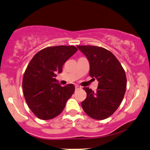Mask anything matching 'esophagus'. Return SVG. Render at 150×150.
<instances>
[{"instance_id": "34e87169", "label": "esophagus", "mask_w": 150, "mask_h": 150, "mask_svg": "<svg viewBox=\"0 0 150 150\" xmlns=\"http://www.w3.org/2000/svg\"><path fill=\"white\" fill-rule=\"evenodd\" d=\"M79 88H81L80 86H77V85H76V86H75V89H79Z\"/></svg>"}]
</instances>
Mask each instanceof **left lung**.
Instances as JSON below:
<instances>
[{
    "label": "left lung",
    "mask_w": 150,
    "mask_h": 150,
    "mask_svg": "<svg viewBox=\"0 0 150 150\" xmlns=\"http://www.w3.org/2000/svg\"><path fill=\"white\" fill-rule=\"evenodd\" d=\"M88 59L89 75L96 78V92L84 87L86 98L81 107L88 116L104 120L111 116L122 102L127 86L125 72L120 62L107 49L94 45H77Z\"/></svg>",
    "instance_id": "left-lung-1"
}]
</instances>
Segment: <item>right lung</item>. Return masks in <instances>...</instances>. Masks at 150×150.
I'll list each match as a JSON object with an SVG mask.
<instances>
[{"mask_svg": "<svg viewBox=\"0 0 150 150\" xmlns=\"http://www.w3.org/2000/svg\"><path fill=\"white\" fill-rule=\"evenodd\" d=\"M77 51L73 45L47 47L33 57L23 78L26 103L36 116L50 120L62 112L75 91L73 84L62 86L54 78L64 63Z\"/></svg>", "mask_w": 150, "mask_h": 150, "instance_id": "add662e5", "label": "right lung"}]
</instances>
